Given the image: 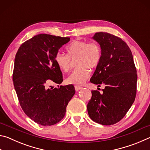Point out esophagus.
<instances>
[{
	"mask_svg": "<svg viewBox=\"0 0 150 150\" xmlns=\"http://www.w3.org/2000/svg\"><path fill=\"white\" fill-rule=\"evenodd\" d=\"M81 88H82V87H80V86H78V85H75V89L76 91H79V90L81 89Z\"/></svg>",
	"mask_w": 150,
	"mask_h": 150,
	"instance_id": "obj_1",
	"label": "esophagus"
}]
</instances>
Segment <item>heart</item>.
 Instances as JSON below:
<instances>
[{
    "instance_id": "obj_1",
    "label": "heart",
    "mask_w": 150,
    "mask_h": 150,
    "mask_svg": "<svg viewBox=\"0 0 150 150\" xmlns=\"http://www.w3.org/2000/svg\"><path fill=\"white\" fill-rule=\"evenodd\" d=\"M67 55L57 53L55 61L59 69L67 72L71 66L72 60L75 61L77 67L66 79L69 84L81 85L88 79L91 69H95L101 59V48L95 42L88 43L83 40H75L66 47Z\"/></svg>"
}]
</instances>
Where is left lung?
Wrapping results in <instances>:
<instances>
[{"mask_svg": "<svg viewBox=\"0 0 150 150\" xmlns=\"http://www.w3.org/2000/svg\"><path fill=\"white\" fill-rule=\"evenodd\" d=\"M92 38L100 45L102 55L90 81L98 87L103 85L105 88L102 93L91 91L88 114L96 123L112 125L124 118L134 102L136 69L130 49L120 38L97 32Z\"/></svg>", "mask_w": 150, "mask_h": 150, "instance_id": "left-lung-1", "label": "left lung"}]
</instances>
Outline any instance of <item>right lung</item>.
<instances>
[{
    "instance_id": "add662e5",
    "label": "right lung",
    "mask_w": 150,
    "mask_h": 150,
    "mask_svg": "<svg viewBox=\"0 0 150 150\" xmlns=\"http://www.w3.org/2000/svg\"><path fill=\"white\" fill-rule=\"evenodd\" d=\"M69 40L70 38L36 35L20 45L15 56L12 80L20 106L40 125L52 126L62 120L75 93L72 85L47 87L51 82L62 83V73L55 57Z\"/></svg>"
}]
</instances>
